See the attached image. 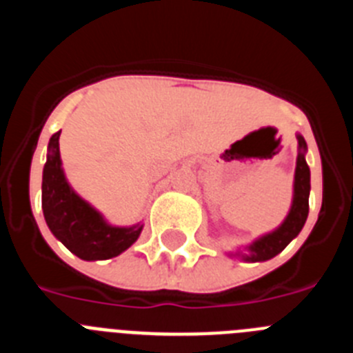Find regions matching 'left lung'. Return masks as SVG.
<instances>
[{
	"instance_id": "left-lung-1",
	"label": "left lung",
	"mask_w": 353,
	"mask_h": 353,
	"mask_svg": "<svg viewBox=\"0 0 353 353\" xmlns=\"http://www.w3.org/2000/svg\"><path fill=\"white\" fill-rule=\"evenodd\" d=\"M299 141V155H297V168H295V180H293V201L292 208H290L286 219L283 224L274 232L267 233V235L256 239L252 244H249L248 252H236V256H240L244 261H267L274 258L276 254L283 251L286 245L292 242L295 236L301 233L302 226H304L305 219H307V212H310V166L305 162V139L301 134H297Z\"/></svg>"
}]
</instances>
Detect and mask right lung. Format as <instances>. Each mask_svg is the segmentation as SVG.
<instances>
[{"mask_svg":"<svg viewBox=\"0 0 353 353\" xmlns=\"http://www.w3.org/2000/svg\"><path fill=\"white\" fill-rule=\"evenodd\" d=\"M60 132L52 134L42 174V210L52 235L81 260H109L138 240L143 224L111 226L95 208L72 191L60 159Z\"/></svg>","mask_w":353,"mask_h":353,"instance_id":"add662e5","label":"right lung"}]
</instances>
